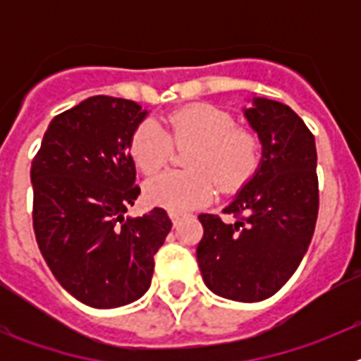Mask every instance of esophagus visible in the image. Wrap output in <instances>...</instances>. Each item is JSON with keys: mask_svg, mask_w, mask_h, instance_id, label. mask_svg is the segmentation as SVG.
Returning <instances> with one entry per match:
<instances>
[{"mask_svg": "<svg viewBox=\"0 0 361 361\" xmlns=\"http://www.w3.org/2000/svg\"><path fill=\"white\" fill-rule=\"evenodd\" d=\"M183 216H184L183 212H170V219H171V222H173V224H177L178 220L183 219Z\"/></svg>", "mask_w": 361, "mask_h": 361, "instance_id": "obj_1", "label": "esophagus"}]
</instances>
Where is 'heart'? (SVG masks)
<instances>
[{"instance_id":"b5f03b06","label":"heart","mask_w":361,"mask_h":361,"mask_svg":"<svg viewBox=\"0 0 361 361\" xmlns=\"http://www.w3.org/2000/svg\"><path fill=\"white\" fill-rule=\"evenodd\" d=\"M168 132L148 119L130 135V155L137 168L152 175L173 155V145L188 148L184 171H164L145 184L146 199L171 212L209 202L216 191L235 193L250 183L262 161L257 130L240 126L233 114L213 104H188L166 116Z\"/></svg>"}]
</instances>
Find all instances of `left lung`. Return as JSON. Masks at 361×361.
<instances>
[{
    "mask_svg": "<svg viewBox=\"0 0 361 361\" xmlns=\"http://www.w3.org/2000/svg\"><path fill=\"white\" fill-rule=\"evenodd\" d=\"M244 114L262 139V164L224 209L233 222L199 215L197 262L215 295L260 302L291 279L311 244L320 206L317 145L288 104L258 97Z\"/></svg>",
    "mask_w": 361,
    "mask_h": 361,
    "instance_id": "8db88e82",
    "label": "left lung"
}]
</instances>
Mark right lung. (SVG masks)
I'll return each mask as SVG.
<instances>
[{"label":"right lung","instance_id":"right-lung-1","mask_svg":"<svg viewBox=\"0 0 361 361\" xmlns=\"http://www.w3.org/2000/svg\"><path fill=\"white\" fill-rule=\"evenodd\" d=\"M146 110L94 95L52 119L32 159V222L43 258L82 304L114 309L148 291L171 220L162 208L124 216L141 193L128 152Z\"/></svg>","mask_w":361,"mask_h":361}]
</instances>
